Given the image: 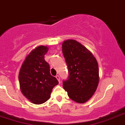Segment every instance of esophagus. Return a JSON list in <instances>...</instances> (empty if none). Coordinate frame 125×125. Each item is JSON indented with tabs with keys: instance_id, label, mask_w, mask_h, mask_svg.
I'll use <instances>...</instances> for the list:
<instances>
[{
	"instance_id": "1",
	"label": "esophagus",
	"mask_w": 125,
	"mask_h": 125,
	"mask_svg": "<svg viewBox=\"0 0 125 125\" xmlns=\"http://www.w3.org/2000/svg\"><path fill=\"white\" fill-rule=\"evenodd\" d=\"M56 78H57V80H58V81H59V83H60V76H59V75H57L56 76Z\"/></svg>"
}]
</instances>
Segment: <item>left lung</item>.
Instances as JSON below:
<instances>
[{
	"label": "left lung",
	"instance_id": "8db88e82",
	"mask_svg": "<svg viewBox=\"0 0 125 125\" xmlns=\"http://www.w3.org/2000/svg\"><path fill=\"white\" fill-rule=\"evenodd\" d=\"M62 52L69 72L63 87L71 99L85 103L94 95L99 82L97 61L90 51L74 39L63 42Z\"/></svg>",
	"mask_w": 125,
	"mask_h": 125
}]
</instances>
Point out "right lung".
<instances>
[{"mask_svg":"<svg viewBox=\"0 0 125 125\" xmlns=\"http://www.w3.org/2000/svg\"><path fill=\"white\" fill-rule=\"evenodd\" d=\"M49 47L39 45L26 57L20 70L18 80L21 92L34 104L49 99L52 89L59 84L50 73L49 65L44 59Z\"/></svg>","mask_w":125,"mask_h":125,"instance_id":"1","label":"right lung"}]
</instances>
